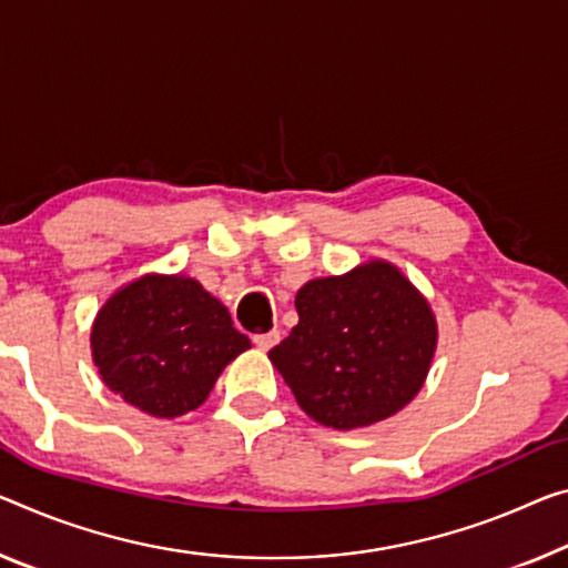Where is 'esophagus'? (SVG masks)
I'll use <instances>...</instances> for the list:
<instances>
[{
    "instance_id": "obj_1",
    "label": "esophagus",
    "mask_w": 568,
    "mask_h": 568,
    "mask_svg": "<svg viewBox=\"0 0 568 568\" xmlns=\"http://www.w3.org/2000/svg\"><path fill=\"white\" fill-rule=\"evenodd\" d=\"M278 343V333L272 329V333H256L254 335V345L258 351H272V347Z\"/></svg>"
}]
</instances>
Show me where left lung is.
I'll use <instances>...</instances> for the list:
<instances>
[{
  "mask_svg": "<svg viewBox=\"0 0 568 568\" xmlns=\"http://www.w3.org/2000/svg\"><path fill=\"white\" fill-rule=\"evenodd\" d=\"M300 322L268 351L302 412L322 426L361 429L400 412L432 368L429 302L388 261L296 292Z\"/></svg>",
  "mask_w": 568,
  "mask_h": 568,
  "instance_id": "obj_1",
  "label": "left lung"
}]
</instances>
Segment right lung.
Segmentation results:
<instances>
[{"mask_svg": "<svg viewBox=\"0 0 568 568\" xmlns=\"http://www.w3.org/2000/svg\"><path fill=\"white\" fill-rule=\"evenodd\" d=\"M251 339L195 278L146 274L95 314L91 353L106 386L156 418L193 412Z\"/></svg>", "mask_w": 568, "mask_h": 568, "instance_id": "add662e5", "label": "right lung"}]
</instances>
